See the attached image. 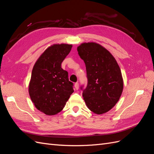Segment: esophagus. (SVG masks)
<instances>
[{
	"label": "esophagus",
	"instance_id": "1",
	"mask_svg": "<svg viewBox=\"0 0 154 154\" xmlns=\"http://www.w3.org/2000/svg\"><path fill=\"white\" fill-rule=\"evenodd\" d=\"M74 87H75V88H76V90H78V88H79V83L78 82L74 83Z\"/></svg>",
	"mask_w": 154,
	"mask_h": 154
}]
</instances>
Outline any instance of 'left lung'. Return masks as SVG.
<instances>
[{
    "mask_svg": "<svg viewBox=\"0 0 154 154\" xmlns=\"http://www.w3.org/2000/svg\"><path fill=\"white\" fill-rule=\"evenodd\" d=\"M77 51L84 61L87 85L82 96L87 107L96 114L110 110L119 101L123 89L122 72L108 50L94 42L83 43Z\"/></svg>",
    "mask_w": 154,
    "mask_h": 154,
    "instance_id": "8db88e82",
    "label": "left lung"
}]
</instances>
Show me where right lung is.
Here are the masks:
<instances>
[{
	"label": "right lung",
	"mask_w": 154,
	"mask_h": 154,
	"mask_svg": "<svg viewBox=\"0 0 154 154\" xmlns=\"http://www.w3.org/2000/svg\"><path fill=\"white\" fill-rule=\"evenodd\" d=\"M72 47L54 44L41 54L32 68L29 94L36 108L46 115L62 111L74 92L68 72L61 67Z\"/></svg>",
	"instance_id": "1"
}]
</instances>
